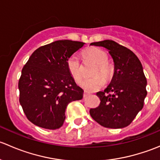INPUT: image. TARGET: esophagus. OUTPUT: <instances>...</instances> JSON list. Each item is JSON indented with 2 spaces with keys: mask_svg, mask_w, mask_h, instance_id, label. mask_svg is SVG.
I'll return each instance as SVG.
<instances>
[{
  "mask_svg": "<svg viewBox=\"0 0 160 160\" xmlns=\"http://www.w3.org/2000/svg\"><path fill=\"white\" fill-rule=\"evenodd\" d=\"M90 95V93H88V91H84L83 92V98H87L88 96H89Z\"/></svg>",
  "mask_w": 160,
  "mask_h": 160,
  "instance_id": "34e87169",
  "label": "esophagus"
}]
</instances>
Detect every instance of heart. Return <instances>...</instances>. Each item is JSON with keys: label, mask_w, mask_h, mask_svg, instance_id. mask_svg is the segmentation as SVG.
Listing matches in <instances>:
<instances>
[{"label": "heart", "mask_w": 160, "mask_h": 160, "mask_svg": "<svg viewBox=\"0 0 160 160\" xmlns=\"http://www.w3.org/2000/svg\"><path fill=\"white\" fill-rule=\"evenodd\" d=\"M84 56L98 64V68L93 73L94 75L101 72L106 79H109L112 76L113 68L107 62L108 56L105 52L98 48H91L84 52ZM67 68L70 71L71 76L76 80H80L82 78V67L80 60L76 55H72L68 59ZM102 75H97L91 78L84 79L80 82V85L88 91H96L101 88V87L105 83V79Z\"/></svg>", "instance_id": "1"}]
</instances>
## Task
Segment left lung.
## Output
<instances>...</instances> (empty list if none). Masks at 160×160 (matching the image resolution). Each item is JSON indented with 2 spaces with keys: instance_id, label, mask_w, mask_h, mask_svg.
I'll use <instances>...</instances> for the list:
<instances>
[{
  "instance_id": "left-lung-1",
  "label": "left lung",
  "mask_w": 160,
  "mask_h": 160,
  "mask_svg": "<svg viewBox=\"0 0 160 160\" xmlns=\"http://www.w3.org/2000/svg\"><path fill=\"white\" fill-rule=\"evenodd\" d=\"M90 46L108 50L114 66L111 83L104 91L97 93L101 103L90 109V116L105 128H125L142 109L147 95V80L141 62L133 52L112 40L92 42Z\"/></svg>"
}]
</instances>
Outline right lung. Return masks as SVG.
Masks as SVG:
<instances>
[{
	"instance_id": "1",
	"label": "right lung",
	"mask_w": 160,
	"mask_h": 160,
	"mask_svg": "<svg viewBox=\"0 0 160 160\" xmlns=\"http://www.w3.org/2000/svg\"><path fill=\"white\" fill-rule=\"evenodd\" d=\"M84 42L58 40L37 49L23 67L18 82L19 101L27 118L46 129L64 123L67 105L83 98L67 68V60Z\"/></svg>"
}]
</instances>
